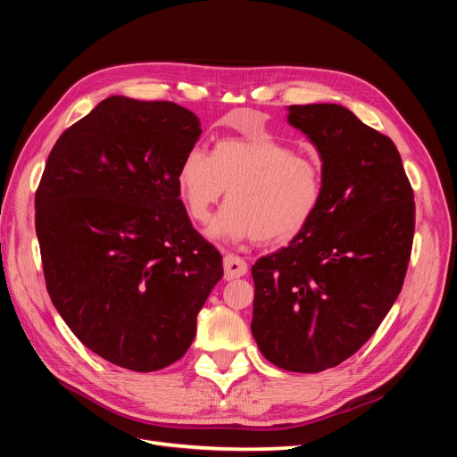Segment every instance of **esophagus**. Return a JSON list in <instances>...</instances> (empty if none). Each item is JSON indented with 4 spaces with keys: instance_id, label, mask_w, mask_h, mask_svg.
Instances as JSON below:
<instances>
[{
    "instance_id": "34e87169",
    "label": "esophagus",
    "mask_w": 457,
    "mask_h": 457,
    "mask_svg": "<svg viewBox=\"0 0 457 457\" xmlns=\"http://www.w3.org/2000/svg\"><path fill=\"white\" fill-rule=\"evenodd\" d=\"M223 267H225V280H234V278H240L247 272V262L234 255V253H227L223 259Z\"/></svg>"
}]
</instances>
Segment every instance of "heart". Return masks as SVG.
I'll return each instance as SVG.
<instances>
[{
    "label": "heart",
    "instance_id": "b5f03b06",
    "mask_svg": "<svg viewBox=\"0 0 457 457\" xmlns=\"http://www.w3.org/2000/svg\"><path fill=\"white\" fill-rule=\"evenodd\" d=\"M177 188L192 220L205 223L228 190V204L210 227L219 240L284 244L305 230L324 200V168L272 137H232L212 154L192 148L177 170Z\"/></svg>",
    "mask_w": 457,
    "mask_h": 457
}]
</instances>
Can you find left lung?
Returning <instances> with one entry per match:
<instances>
[{"label":"left lung","instance_id":"8db88e82","mask_svg":"<svg viewBox=\"0 0 457 457\" xmlns=\"http://www.w3.org/2000/svg\"><path fill=\"white\" fill-rule=\"evenodd\" d=\"M316 146L324 200L311 225L252 267V334L269 362L316 373L376 334L404 284L416 204L398 150L341 104H294Z\"/></svg>","mask_w":457,"mask_h":457}]
</instances>
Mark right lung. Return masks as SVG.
<instances>
[{"instance_id":"obj_1","label":"right lung","mask_w":457,"mask_h":457,"mask_svg":"<svg viewBox=\"0 0 457 457\" xmlns=\"http://www.w3.org/2000/svg\"><path fill=\"white\" fill-rule=\"evenodd\" d=\"M200 133L196 114L175 103L108 96L59 137L36 190L53 305L120 368L179 361L223 278V257L192 227L177 188Z\"/></svg>"}]
</instances>
